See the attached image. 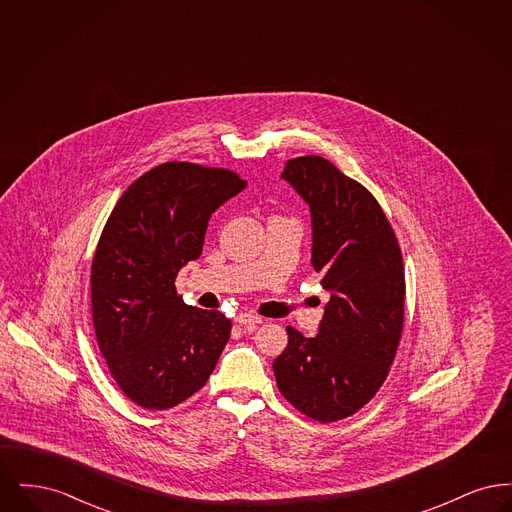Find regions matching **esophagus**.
Returning <instances> with one entry per match:
<instances>
[{"label":"esophagus","instance_id":"esophagus-1","mask_svg":"<svg viewBox=\"0 0 512 512\" xmlns=\"http://www.w3.org/2000/svg\"><path fill=\"white\" fill-rule=\"evenodd\" d=\"M236 322L242 324V326H247V328H255L257 324L263 322V318L257 317V315H253V313H242V315L236 317Z\"/></svg>","mask_w":512,"mask_h":512}]
</instances>
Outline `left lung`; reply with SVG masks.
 I'll use <instances>...</instances> for the list:
<instances>
[{"label": "left lung", "instance_id": "1", "mask_svg": "<svg viewBox=\"0 0 512 512\" xmlns=\"http://www.w3.org/2000/svg\"><path fill=\"white\" fill-rule=\"evenodd\" d=\"M282 178L311 209V263L330 301L317 338L286 328L288 347L272 368L297 411L336 422L388 378L403 332V257L376 197L324 157H295Z\"/></svg>", "mask_w": 512, "mask_h": 512}]
</instances>
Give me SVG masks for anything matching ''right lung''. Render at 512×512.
<instances>
[{"label": "right lung", "mask_w": 512, "mask_h": 512, "mask_svg": "<svg viewBox=\"0 0 512 512\" xmlns=\"http://www.w3.org/2000/svg\"><path fill=\"white\" fill-rule=\"evenodd\" d=\"M245 186L226 169L163 163L130 184L101 232L90 276L96 338L119 388L144 409L201 390L230 338L232 322L186 305L174 280L201 255L211 215Z\"/></svg>", "instance_id": "obj_1"}]
</instances>
